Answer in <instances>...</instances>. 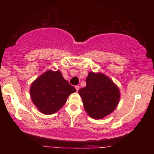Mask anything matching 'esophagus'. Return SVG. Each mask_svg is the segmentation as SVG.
Segmentation results:
<instances>
[{"label":"esophagus","mask_w":154,"mask_h":154,"mask_svg":"<svg viewBox=\"0 0 154 154\" xmlns=\"http://www.w3.org/2000/svg\"><path fill=\"white\" fill-rule=\"evenodd\" d=\"M75 88H76V91H78L79 90V85H76L75 86Z\"/></svg>","instance_id":"1"}]
</instances>
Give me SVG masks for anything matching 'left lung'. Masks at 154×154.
<instances>
[{
  "instance_id": "1",
  "label": "left lung",
  "mask_w": 154,
  "mask_h": 154,
  "mask_svg": "<svg viewBox=\"0 0 154 154\" xmlns=\"http://www.w3.org/2000/svg\"><path fill=\"white\" fill-rule=\"evenodd\" d=\"M85 110L91 117L103 119L117 106L120 91L110 78L102 73L89 72L86 86L79 90Z\"/></svg>"
}]
</instances>
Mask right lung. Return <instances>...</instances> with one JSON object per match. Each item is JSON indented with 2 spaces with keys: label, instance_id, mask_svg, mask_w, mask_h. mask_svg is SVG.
Instances as JSON below:
<instances>
[{
  "label": "right lung",
  "instance_id": "add662e5",
  "mask_svg": "<svg viewBox=\"0 0 154 154\" xmlns=\"http://www.w3.org/2000/svg\"><path fill=\"white\" fill-rule=\"evenodd\" d=\"M75 91L59 70H48L32 83L29 91L33 103L44 114L57 112Z\"/></svg>",
  "mask_w": 154,
  "mask_h": 154
}]
</instances>
